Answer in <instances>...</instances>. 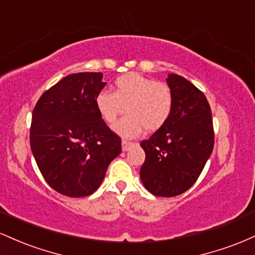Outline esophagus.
Listing matches in <instances>:
<instances>
[{
  "mask_svg": "<svg viewBox=\"0 0 255 255\" xmlns=\"http://www.w3.org/2000/svg\"><path fill=\"white\" fill-rule=\"evenodd\" d=\"M133 145H134V142L128 141V140H126V139L122 140V150L124 151H128L130 148V146H133Z\"/></svg>",
  "mask_w": 255,
  "mask_h": 255,
  "instance_id": "obj_1",
  "label": "esophagus"
}]
</instances>
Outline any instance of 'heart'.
I'll return each mask as SVG.
<instances>
[{"mask_svg":"<svg viewBox=\"0 0 255 255\" xmlns=\"http://www.w3.org/2000/svg\"><path fill=\"white\" fill-rule=\"evenodd\" d=\"M96 108L107 124L113 125L122 113L127 115L114 126V130L125 137L156 131L170 119L174 93L165 83L137 73H128L115 80L114 91H101L96 97Z\"/></svg>","mask_w":255,"mask_h":255,"instance_id":"heart-1","label":"heart"}]
</instances>
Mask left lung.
Listing matches in <instances>:
<instances>
[{
	"mask_svg": "<svg viewBox=\"0 0 255 255\" xmlns=\"http://www.w3.org/2000/svg\"><path fill=\"white\" fill-rule=\"evenodd\" d=\"M166 83L174 93L170 119L140 142L146 158L140 169L145 188L157 197H176L200 176L215 145L211 108L200 90L177 74Z\"/></svg>",
	"mask_w": 255,
	"mask_h": 255,
	"instance_id": "8db88e82",
	"label": "left lung"
}]
</instances>
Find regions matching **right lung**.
Instances as JSON below:
<instances>
[{
  "mask_svg": "<svg viewBox=\"0 0 255 255\" xmlns=\"http://www.w3.org/2000/svg\"><path fill=\"white\" fill-rule=\"evenodd\" d=\"M102 73L67 75L38 99L30 144L44 180L71 198L97 191L111 160L121 153V137L96 108L105 86Z\"/></svg>",
  "mask_w": 255,
  "mask_h": 255,
  "instance_id": "obj_1",
  "label": "right lung"
}]
</instances>
